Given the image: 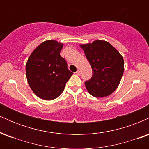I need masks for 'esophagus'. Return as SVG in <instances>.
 Wrapping results in <instances>:
<instances>
[{"label": "esophagus", "instance_id": "34e87169", "mask_svg": "<svg viewBox=\"0 0 149 149\" xmlns=\"http://www.w3.org/2000/svg\"><path fill=\"white\" fill-rule=\"evenodd\" d=\"M76 73L77 75H78V76H80V73H80V70L78 69V71H77L76 72Z\"/></svg>", "mask_w": 149, "mask_h": 149}]
</instances>
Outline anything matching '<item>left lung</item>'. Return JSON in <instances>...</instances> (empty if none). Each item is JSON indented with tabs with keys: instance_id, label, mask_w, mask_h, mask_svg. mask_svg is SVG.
Returning <instances> with one entry per match:
<instances>
[{
	"instance_id": "left-lung-1",
	"label": "left lung",
	"mask_w": 149,
	"mask_h": 149,
	"mask_svg": "<svg viewBox=\"0 0 149 149\" xmlns=\"http://www.w3.org/2000/svg\"><path fill=\"white\" fill-rule=\"evenodd\" d=\"M80 47L92 69L91 79L85 83L92 96L107 97L118 86L124 72V59L113 46L105 40L81 44Z\"/></svg>"
}]
</instances>
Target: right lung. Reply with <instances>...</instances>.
I'll return each instance as SVG.
<instances>
[{
	"label": "right lung",
	"instance_id": "add662e5",
	"mask_svg": "<svg viewBox=\"0 0 149 149\" xmlns=\"http://www.w3.org/2000/svg\"><path fill=\"white\" fill-rule=\"evenodd\" d=\"M63 43L48 40L32 52L26 64L27 81L33 93L44 100L57 98L73 73L60 56Z\"/></svg>",
	"mask_w": 149,
	"mask_h": 149
}]
</instances>
